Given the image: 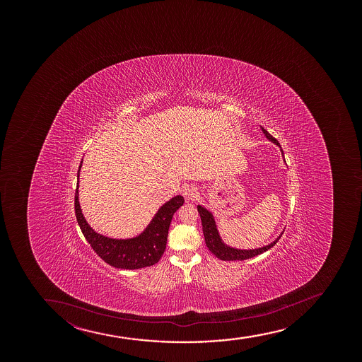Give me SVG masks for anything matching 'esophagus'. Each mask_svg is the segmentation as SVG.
<instances>
[{
  "label": "esophagus",
  "mask_w": 362,
  "mask_h": 362,
  "mask_svg": "<svg viewBox=\"0 0 362 362\" xmlns=\"http://www.w3.org/2000/svg\"><path fill=\"white\" fill-rule=\"evenodd\" d=\"M183 197L187 200H196L199 197V192L198 188L192 186V185H187L185 186L182 189Z\"/></svg>",
  "instance_id": "34e87169"
}]
</instances>
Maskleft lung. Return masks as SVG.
Returning <instances> with one entry per match:
<instances>
[{
	"label": "left lung",
	"mask_w": 362,
	"mask_h": 362,
	"mask_svg": "<svg viewBox=\"0 0 362 362\" xmlns=\"http://www.w3.org/2000/svg\"><path fill=\"white\" fill-rule=\"evenodd\" d=\"M262 132L269 139L270 141H273L276 145L280 146L278 140L275 137L272 136L264 128H262ZM197 208H198V212H199L200 218H202L204 239H205L206 246H208V249L211 251L212 254L215 255L217 258H220L221 261H244V259H247V258L255 257L257 255L266 252L267 250H269L270 247H273L278 243L279 239H280V237H279L272 244L264 246V247H261V249L238 250L228 247L221 240L218 232H217L216 225H215V220H214L211 214L206 209L200 206V205H198Z\"/></svg>",
	"instance_id": "obj_1"
}]
</instances>
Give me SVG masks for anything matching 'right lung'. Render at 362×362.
<instances>
[{
    "mask_svg": "<svg viewBox=\"0 0 362 362\" xmlns=\"http://www.w3.org/2000/svg\"><path fill=\"white\" fill-rule=\"evenodd\" d=\"M82 162L77 173V188L75 193L76 218L84 238L93 250L105 262L121 269H140L153 266L162 257L166 247L168 232L175 212L185 203L183 197L176 196L164 204L151 221L145 232L133 239H111L94 232L84 218L79 208L78 179Z\"/></svg>",
    "mask_w": 362,
    "mask_h": 362,
    "instance_id": "right-lung-1",
    "label": "right lung"
}]
</instances>
